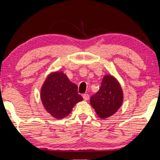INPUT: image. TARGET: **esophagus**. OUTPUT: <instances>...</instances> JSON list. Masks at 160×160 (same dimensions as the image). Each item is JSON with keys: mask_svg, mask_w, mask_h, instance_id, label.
Returning a JSON list of instances; mask_svg holds the SVG:
<instances>
[{"mask_svg": "<svg viewBox=\"0 0 160 160\" xmlns=\"http://www.w3.org/2000/svg\"><path fill=\"white\" fill-rule=\"evenodd\" d=\"M82 98H83V99H84L85 101H87V100H88V98H89V95L88 94H83L82 95Z\"/></svg>", "mask_w": 160, "mask_h": 160, "instance_id": "1", "label": "esophagus"}]
</instances>
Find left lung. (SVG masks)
Here are the masks:
<instances>
[{"mask_svg":"<svg viewBox=\"0 0 160 160\" xmlns=\"http://www.w3.org/2000/svg\"><path fill=\"white\" fill-rule=\"evenodd\" d=\"M123 91L120 82L114 76L103 78L99 91L91 96V105L98 118L106 119L115 114L122 106Z\"/></svg>","mask_w":160,"mask_h":160,"instance_id":"obj_1","label":"left lung"}]
</instances>
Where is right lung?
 Wrapping results in <instances>:
<instances>
[{"instance_id": "obj_1", "label": "right lung", "mask_w": 160, "mask_h": 160, "mask_svg": "<svg viewBox=\"0 0 160 160\" xmlns=\"http://www.w3.org/2000/svg\"><path fill=\"white\" fill-rule=\"evenodd\" d=\"M40 99L46 112L57 119L70 114L82 97L78 93V86L68 79L66 74L57 71L46 78L40 89Z\"/></svg>"}]
</instances>
